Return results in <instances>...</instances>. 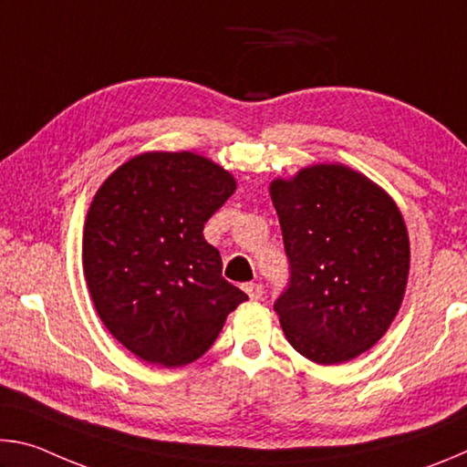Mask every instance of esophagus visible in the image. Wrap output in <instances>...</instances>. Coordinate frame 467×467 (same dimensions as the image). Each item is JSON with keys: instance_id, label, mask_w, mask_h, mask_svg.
<instances>
[{"instance_id": "34e87169", "label": "esophagus", "mask_w": 467, "mask_h": 467, "mask_svg": "<svg viewBox=\"0 0 467 467\" xmlns=\"http://www.w3.org/2000/svg\"><path fill=\"white\" fill-rule=\"evenodd\" d=\"M244 292H247L251 300H259L264 296V286L262 284H244Z\"/></svg>"}]
</instances>
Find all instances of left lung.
Returning a JSON list of instances; mask_svg holds the SVG:
<instances>
[{"label": "left lung", "instance_id": "1", "mask_svg": "<svg viewBox=\"0 0 467 467\" xmlns=\"http://www.w3.org/2000/svg\"><path fill=\"white\" fill-rule=\"evenodd\" d=\"M288 290L275 300L284 336L317 365L360 357L389 329L406 295L410 239L385 189L346 164H311L270 183Z\"/></svg>", "mask_w": 467, "mask_h": 467}]
</instances>
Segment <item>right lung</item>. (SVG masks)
<instances>
[{"label":"right lung","mask_w":467,"mask_h":467,"mask_svg":"<svg viewBox=\"0 0 467 467\" xmlns=\"http://www.w3.org/2000/svg\"><path fill=\"white\" fill-rule=\"evenodd\" d=\"M234 189L231 172L195 152L138 154L99 187L84 223V278L100 321L138 358L189 365L249 298L203 239Z\"/></svg>","instance_id":"add662e5"}]
</instances>
